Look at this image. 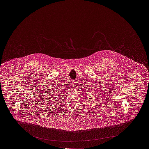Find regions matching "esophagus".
<instances>
[{"label": "esophagus", "instance_id": "obj_1", "mask_svg": "<svg viewBox=\"0 0 149 149\" xmlns=\"http://www.w3.org/2000/svg\"><path fill=\"white\" fill-rule=\"evenodd\" d=\"M73 82H74V81H73Z\"/></svg>", "mask_w": 149, "mask_h": 149}]
</instances>
